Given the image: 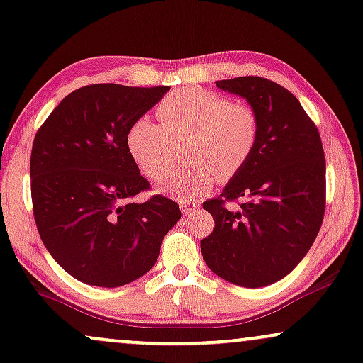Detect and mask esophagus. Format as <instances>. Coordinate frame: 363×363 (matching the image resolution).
<instances>
[{
    "instance_id": "34e87169",
    "label": "esophagus",
    "mask_w": 363,
    "mask_h": 363,
    "mask_svg": "<svg viewBox=\"0 0 363 363\" xmlns=\"http://www.w3.org/2000/svg\"><path fill=\"white\" fill-rule=\"evenodd\" d=\"M181 209L184 215H191V213H194L196 209L199 208V203L198 201H193V199H186V201H181Z\"/></svg>"
}]
</instances>
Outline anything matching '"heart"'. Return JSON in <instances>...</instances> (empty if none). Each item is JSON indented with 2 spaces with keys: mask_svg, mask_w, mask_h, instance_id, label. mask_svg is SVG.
I'll list each match as a JSON object with an SVG mask.
<instances>
[{
  "mask_svg": "<svg viewBox=\"0 0 363 363\" xmlns=\"http://www.w3.org/2000/svg\"><path fill=\"white\" fill-rule=\"evenodd\" d=\"M159 123L138 118L128 132V150L150 179H162L175 163L181 143L182 169L164 179L160 193L191 199L206 193L213 182H228L252 159L260 138V121L250 104L230 101L203 87H179L157 104Z\"/></svg>",
  "mask_w": 363,
  "mask_h": 363,
  "instance_id": "1",
  "label": "heart"
}]
</instances>
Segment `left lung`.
I'll return each mask as SVG.
<instances>
[{
  "instance_id": "left-lung-1",
  "label": "left lung",
  "mask_w": 363,
  "mask_h": 363,
  "mask_svg": "<svg viewBox=\"0 0 363 363\" xmlns=\"http://www.w3.org/2000/svg\"><path fill=\"white\" fill-rule=\"evenodd\" d=\"M257 111L260 138L252 159L203 208L215 230L201 253L216 276L242 287L286 277L311 248L325 216L326 162L320 132L291 91L265 77L216 81ZM246 199L238 212L225 203Z\"/></svg>"
}]
</instances>
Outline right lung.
I'll use <instances>...</instances> for the list:
<instances>
[{
  "label": "right lung",
  "mask_w": 363,
  "mask_h": 363,
  "mask_svg": "<svg viewBox=\"0 0 363 363\" xmlns=\"http://www.w3.org/2000/svg\"><path fill=\"white\" fill-rule=\"evenodd\" d=\"M169 86L91 84L67 94L35 135L30 177L38 235L77 281L120 287L154 267L176 201L154 194L128 150V132Z\"/></svg>",
  "instance_id": "add662e5"
}]
</instances>
